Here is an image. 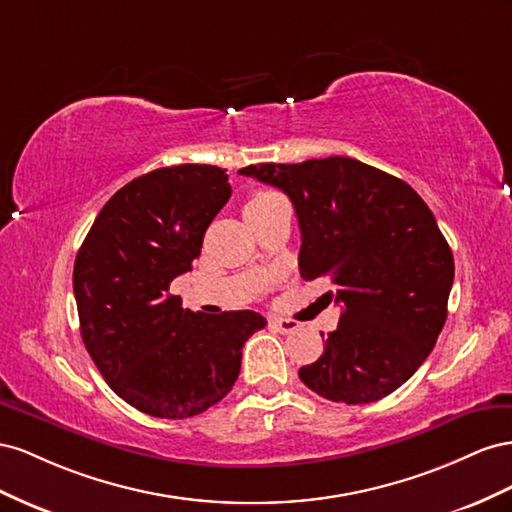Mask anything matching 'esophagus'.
<instances>
[{
	"label": "esophagus",
	"instance_id": "esophagus-1",
	"mask_svg": "<svg viewBox=\"0 0 512 512\" xmlns=\"http://www.w3.org/2000/svg\"><path fill=\"white\" fill-rule=\"evenodd\" d=\"M272 324H274V328L279 330L281 334H291V332H296V330L300 328L298 321L283 319V317H274V319H272Z\"/></svg>",
	"mask_w": 512,
	"mask_h": 512
}]
</instances>
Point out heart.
Wrapping results in <instances>:
<instances>
[{
    "mask_svg": "<svg viewBox=\"0 0 512 512\" xmlns=\"http://www.w3.org/2000/svg\"><path fill=\"white\" fill-rule=\"evenodd\" d=\"M276 197H279L276 193L261 191V193H257L251 201H248V206H259V203H268V201H272V199H276Z\"/></svg>",
    "mask_w": 512,
    "mask_h": 512,
    "instance_id": "b5f03b06",
    "label": "heart"
}]
</instances>
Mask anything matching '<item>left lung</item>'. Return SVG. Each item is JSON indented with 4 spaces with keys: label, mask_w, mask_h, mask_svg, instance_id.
<instances>
[{
    "label": "left lung",
    "mask_w": 512,
    "mask_h": 512,
    "mask_svg": "<svg viewBox=\"0 0 512 512\" xmlns=\"http://www.w3.org/2000/svg\"><path fill=\"white\" fill-rule=\"evenodd\" d=\"M281 188L302 233V279L324 276L341 319L324 354L298 371L334 403L388 397L410 379L440 337L455 261L435 216L410 184L356 158L238 171ZM324 337V334H321Z\"/></svg>",
    "instance_id": "1"
}]
</instances>
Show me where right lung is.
Here are the masks:
<instances>
[{
	"mask_svg": "<svg viewBox=\"0 0 512 512\" xmlns=\"http://www.w3.org/2000/svg\"><path fill=\"white\" fill-rule=\"evenodd\" d=\"M229 197L214 165L139 175L105 203L77 253L83 343L111 390L143 414L206 412L236 384L246 339L266 326L255 311L201 315L169 294Z\"/></svg>",
	"mask_w": 512,
	"mask_h": 512,
	"instance_id": "add662e5",
	"label": "right lung"
}]
</instances>
